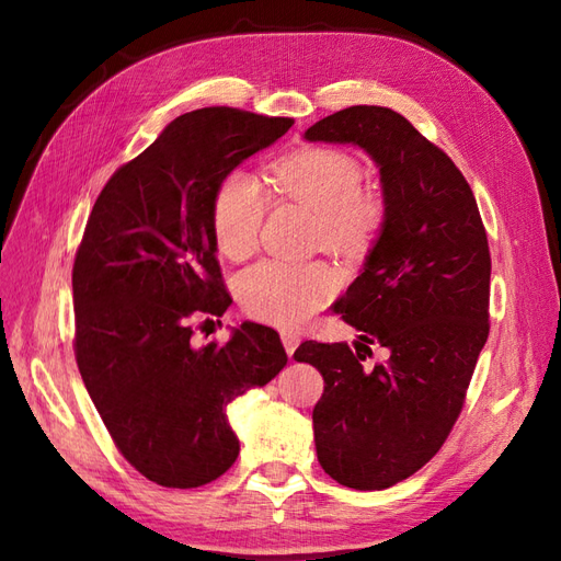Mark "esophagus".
I'll use <instances>...</instances> for the list:
<instances>
[{
	"label": "esophagus",
	"instance_id": "34e87169",
	"mask_svg": "<svg viewBox=\"0 0 561 561\" xmlns=\"http://www.w3.org/2000/svg\"><path fill=\"white\" fill-rule=\"evenodd\" d=\"M282 343H284V351L294 355V351L298 348V343H300V336L294 334V332H282Z\"/></svg>",
	"mask_w": 561,
	"mask_h": 561
}]
</instances>
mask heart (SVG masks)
Wrapping results in <instances>:
<instances>
[{"instance_id":"obj_1","label":"heart","mask_w":561,"mask_h":561,"mask_svg":"<svg viewBox=\"0 0 561 561\" xmlns=\"http://www.w3.org/2000/svg\"><path fill=\"white\" fill-rule=\"evenodd\" d=\"M272 182L284 198L318 213V241L339 253H363L383 229V198L363 186V165L346 151L312 147L284 156L272 165ZM265 213L267 194L261 182L249 172H229L210 206L215 247L229 261L249 257L257 247ZM234 291L251 318L298 327L334 298L339 275L322 261L267 257L241 272Z\"/></svg>"}]
</instances>
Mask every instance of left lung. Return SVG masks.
<instances>
[{
  "label": "left lung",
  "mask_w": 561,
  "mask_h": 561,
  "mask_svg": "<svg viewBox=\"0 0 561 561\" xmlns=\"http://www.w3.org/2000/svg\"><path fill=\"white\" fill-rule=\"evenodd\" d=\"M306 139L355 144L381 175L383 229L334 306L360 339L355 348L306 341L294 357L324 377L312 410L322 469L355 491H383L440 450L465 408L491 332V251L469 182L400 113L351 106ZM371 345L387 351L383 364L364 363Z\"/></svg>",
  "instance_id": "1"
}]
</instances>
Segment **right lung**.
I'll list each match as a JSON object with an SVG mask.
<instances>
[{
	"label": "right lung",
	"instance_id": "right-lung-1",
	"mask_svg": "<svg viewBox=\"0 0 561 561\" xmlns=\"http://www.w3.org/2000/svg\"><path fill=\"white\" fill-rule=\"evenodd\" d=\"M291 118L229 106L172 121L96 196L73 263L76 360L121 455L165 488H198L234 465L227 405L286 365L272 327L227 343L196 329L232 304L210 229L218 184Z\"/></svg>",
	"mask_w": 561,
	"mask_h": 561
}]
</instances>
